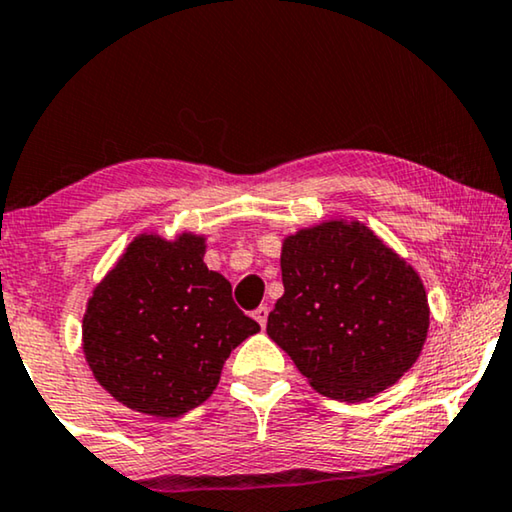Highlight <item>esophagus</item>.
<instances>
[{
  "mask_svg": "<svg viewBox=\"0 0 512 512\" xmlns=\"http://www.w3.org/2000/svg\"><path fill=\"white\" fill-rule=\"evenodd\" d=\"M268 307H265V305H261V307H258V310H254V319L258 321V326H261V328H265V324H268Z\"/></svg>",
  "mask_w": 512,
  "mask_h": 512,
  "instance_id": "esophagus-1",
  "label": "esophagus"
}]
</instances>
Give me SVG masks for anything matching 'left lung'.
Here are the masks:
<instances>
[{
	"label": "left lung",
	"instance_id": "obj_1",
	"mask_svg": "<svg viewBox=\"0 0 512 512\" xmlns=\"http://www.w3.org/2000/svg\"><path fill=\"white\" fill-rule=\"evenodd\" d=\"M284 296L268 317L312 389L359 403L396 384L429 333L419 272L356 219H326L282 240Z\"/></svg>",
	"mask_w": 512,
	"mask_h": 512
}]
</instances>
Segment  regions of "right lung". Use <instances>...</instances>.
I'll use <instances>...</instances> for the list:
<instances>
[{"label":"right lung","instance_id":"right-lung-1","mask_svg":"<svg viewBox=\"0 0 512 512\" xmlns=\"http://www.w3.org/2000/svg\"><path fill=\"white\" fill-rule=\"evenodd\" d=\"M207 235L139 233L93 286L81 347L97 384L142 415L172 419L214 394L230 352L261 331L205 263Z\"/></svg>","mask_w":512,"mask_h":512}]
</instances>
